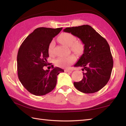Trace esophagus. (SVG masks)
<instances>
[{
	"label": "esophagus",
	"instance_id": "34e87169",
	"mask_svg": "<svg viewBox=\"0 0 126 126\" xmlns=\"http://www.w3.org/2000/svg\"><path fill=\"white\" fill-rule=\"evenodd\" d=\"M72 72V70H69V69H66L65 70V72H68V73H71Z\"/></svg>",
	"mask_w": 126,
	"mask_h": 126
}]
</instances>
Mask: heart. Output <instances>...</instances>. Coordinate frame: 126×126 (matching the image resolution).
<instances>
[{"label":"heart","mask_w":126,"mask_h":126,"mask_svg":"<svg viewBox=\"0 0 126 126\" xmlns=\"http://www.w3.org/2000/svg\"><path fill=\"white\" fill-rule=\"evenodd\" d=\"M59 41L65 46L70 47L71 50L76 53H80L83 49V44L81 42L76 41V38L70 33H62L59 36ZM55 42L51 41L48 46V53L50 55L54 54V48ZM76 58L75 56L71 55L67 56H61L54 60L55 65L59 67L67 68L75 62Z\"/></svg>","instance_id":"heart-1"}]
</instances>
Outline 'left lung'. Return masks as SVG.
Returning <instances> with one entry per match:
<instances>
[{
	"mask_svg": "<svg viewBox=\"0 0 126 126\" xmlns=\"http://www.w3.org/2000/svg\"><path fill=\"white\" fill-rule=\"evenodd\" d=\"M63 32L71 33L81 40L83 53L74 66L83 67V78L73 85L84 93H94L108 83L113 62L110 46L106 40L89 25L67 27Z\"/></svg>",
	"mask_w": 126,
	"mask_h": 126,
	"instance_id": "left-lung-1",
	"label": "left lung"
}]
</instances>
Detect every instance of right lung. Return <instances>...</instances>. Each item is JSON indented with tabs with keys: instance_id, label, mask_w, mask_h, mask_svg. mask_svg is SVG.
<instances>
[{
	"instance_id": "right-lung-1",
	"label": "right lung",
	"mask_w": 126,
	"mask_h": 126,
	"mask_svg": "<svg viewBox=\"0 0 126 126\" xmlns=\"http://www.w3.org/2000/svg\"><path fill=\"white\" fill-rule=\"evenodd\" d=\"M63 28H37L24 40L19 48L17 56L18 79L25 88L37 96L44 95L55 87L57 76L64 72L59 67L44 70L48 65V46L53 38Z\"/></svg>"
}]
</instances>
